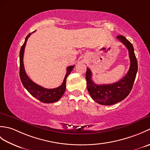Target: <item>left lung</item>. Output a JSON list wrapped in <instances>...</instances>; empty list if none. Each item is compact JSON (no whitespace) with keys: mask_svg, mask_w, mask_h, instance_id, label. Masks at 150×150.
<instances>
[{"mask_svg":"<svg viewBox=\"0 0 150 150\" xmlns=\"http://www.w3.org/2000/svg\"><path fill=\"white\" fill-rule=\"evenodd\" d=\"M117 39L128 50L130 66L127 74L113 84L98 85L92 81V73L88 68L86 73L88 91L91 98L97 103L106 106L116 104L128 96L132 91L138 69L137 60L132 44L122 35L117 36Z\"/></svg>","mask_w":150,"mask_h":150,"instance_id":"left-lung-1","label":"left lung"}]
</instances>
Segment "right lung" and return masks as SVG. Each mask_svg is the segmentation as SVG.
<instances>
[{"instance_id":"obj_1","label":"right lung","mask_w":150,"mask_h":150,"mask_svg":"<svg viewBox=\"0 0 150 150\" xmlns=\"http://www.w3.org/2000/svg\"><path fill=\"white\" fill-rule=\"evenodd\" d=\"M33 32H35V31H33ZM30 35L31 33L28 35L20 51V55H19L20 56V71H19V75H20L21 81L28 91L32 96L36 98L37 99L39 100L40 102L44 103H55V102L58 101L62 97L63 94L64 93L66 90V79L73 70V68H74L75 66H70L67 68V72L65 77L64 79L62 84L58 88L53 89H47L35 83L27 75L26 71H25L23 62L25 46H26L27 40Z\"/></svg>"}]
</instances>
